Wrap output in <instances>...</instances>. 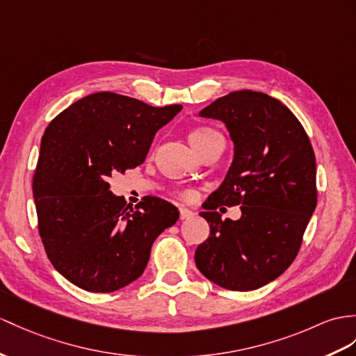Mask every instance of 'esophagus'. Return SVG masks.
<instances>
[{
	"instance_id": "esophagus-1",
	"label": "esophagus",
	"mask_w": 356,
	"mask_h": 356,
	"mask_svg": "<svg viewBox=\"0 0 356 356\" xmlns=\"http://www.w3.org/2000/svg\"><path fill=\"white\" fill-rule=\"evenodd\" d=\"M193 216H195V213H193V211H190V210H187V208H184V207H181V208H179V219H181V220L192 219Z\"/></svg>"
}]
</instances>
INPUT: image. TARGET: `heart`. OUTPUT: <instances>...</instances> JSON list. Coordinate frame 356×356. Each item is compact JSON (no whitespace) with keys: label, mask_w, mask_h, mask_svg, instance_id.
Segmentation results:
<instances>
[{"label":"heart","mask_w":356,"mask_h":356,"mask_svg":"<svg viewBox=\"0 0 356 356\" xmlns=\"http://www.w3.org/2000/svg\"><path fill=\"white\" fill-rule=\"evenodd\" d=\"M218 134L219 133L216 131V129H213V128H208V127L196 128V129H193L192 133H190V142H192V145L195 146V148H197L199 145L207 142L208 138H211L213 136H218ZM178 196L181 199H186V201H187V199H192L193 197V192H192V190H183V192L178 193Z\"/></svg>","instance_id":"heart-1"}]
</instances>
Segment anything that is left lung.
Instances as JSON below:
<instances>
[{
  "label": "left lung",
  "instance_id": "8db88e82",
  "mask_svg": "<svg viewBox=\"0 0 356 356\" xmlns=\"http://www.w3.org/2000/svg\"><path fill=\"white\" fill-rule=\"evenodd\" d=\"M199 115L227 125L234 161L204 204L210 236L196 249V267L223 289H259L294 261L316 210L313 146L299 119L263 92H231ZM220 204H240L242 218L223 221Z\"/></svg>",
  "mask_w": 356,
  "mask_h": 356
}]
</instances>
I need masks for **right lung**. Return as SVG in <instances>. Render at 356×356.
Masks as SVG:
<instances>
[{"instance_id": "right-lung-1", "label": "right lung", "mask_w": 356, "mask_h": 356, "mask_svg": "<svg viewBox=\"0 0 356 356\" xmlns=\"http://www.w3.org/2000/svg\"><path fill=\"white\" fill-rule=\"evenodd\" d=\"M181 108L98 92L47 127L33 177L39 236L51 264L76 287L111 293L131 284L154 240L178 220L177 208L157 196L129 208L108 178L142 164L155 133Z\"/></svg>"}]
</instances>
